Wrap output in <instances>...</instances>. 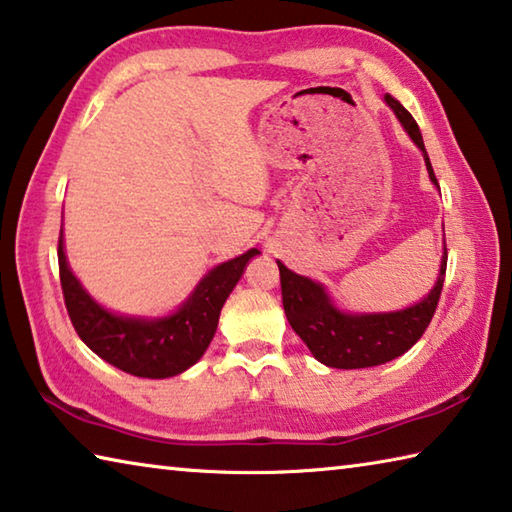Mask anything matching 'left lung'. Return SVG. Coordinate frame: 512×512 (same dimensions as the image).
<instances>
[{
  "mask_svg": "<svg viewBox=\"0 0 512 512\" xmlns=\"http://www.w3.org/2000/svg\"><path fill=\"white\" fill-rule=\"evenodd\" d=\"M385 100L396 111L398 120L407 129V134L412 136V141L423 150L430 179L434 181V185H439L432 163L427 159L423 136L418 132L416 120L401 102L394 100L389 94L385 96ZM277 266H280L284 313L288 322H291L293 331L304 340V345L311 349L313 356L327 367L362 369L383 365V362L403 356L423 336L443 291L448 248H445L441 259L439 282H436L430 295L410 306V309L396 313H342L329 302V297L320 284H315L309 277L288 271L282 262H277Z\"/></svg>",
  "mask_w": 512,
  "mask_h": 512,
  "instance_id": "left-lung-1",
  "label": "left lung"
}]
</instances>
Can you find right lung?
<instances>
[{
    "label": "right lung",
    "instance_id": "1",
    "mask_svg": "<svg viewBox=\"0 0 512 512\" xmlns=\"http://www.w3.org/2000/svg\"><path fill=\"white\" fill-rule=\"evenodd\" d=\"M257 253V248H250L248 253L212 268L174 315L163 320H136L109 313L91 300L69 271L60 230L58 264L64 304L80 340L109 365L138 378H170L192 367L208 349L217 331L221 306L239 282L248 259Z\"/></svg>",
    "mask_w": 512,
    "mask_h": 512
}]
</instances>
